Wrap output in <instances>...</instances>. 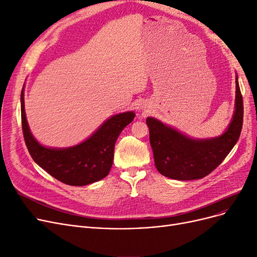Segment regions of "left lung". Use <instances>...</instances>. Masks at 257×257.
Returning a JSON list of instances; mask_svg holds the SVG:
<instances>
[{
	"instance_id": "obj_1",
	"label": "left lung",
	"mask_w": 257,
	"mask_h": 257,
	"mask_svg": "<svg viewBox=\"0 0 257 257\" xmlns=\"http://www.w3.org/2000/svg\"><path fill=\"white\" fill-rule=\"evenodd\" d=\"M236 109L227 131L216 138L195 141L154 118H147L155 167L176 180H195L212 173L238 142L243 123V100L236 78Z\"/></svg>"
}]
</instances>
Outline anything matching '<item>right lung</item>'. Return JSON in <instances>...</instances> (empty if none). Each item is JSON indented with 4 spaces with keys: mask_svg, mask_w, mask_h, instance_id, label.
Instances as JSON below:
<instances>
[{
    "mask_svg": "<svg viewBox=\"0 0 257 257\" xmlns=\"http://www.w3.org/2000/svg\"><path fill=\"white\" fill-rule=\"evenodd\" d=\"M135 118L133 111L111 116L82 144L67 149H51L38 144L28 126L23 90L21 91L22 133L31 157L57 180L81 186L96 182L110 172L116 139Z\"/></svg>",
    "mask_w": 257,
    "mask_h": 257,
    "instance_id": "right-lung-1",
    "label": "right lung"
}]
</instances>
